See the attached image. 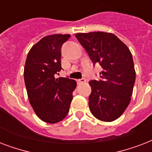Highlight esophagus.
Masks as SVG:
<instances>
[{"instance_id":"esophagus-1","label":"esophagus","mask_w":152,"mask_h":152,"mask_svg":"<svg viewBox=\"0 0 152 152\" xmlns=\"http://www.w3.org/2000/svg\"><path fill=\"white\" fill-rule=\"evenodd\" d=\"M76 82H77V83H78V84H81V83H85L86 80L84 78L79 79V80H76Z\"/></svg>"}]
</instances>
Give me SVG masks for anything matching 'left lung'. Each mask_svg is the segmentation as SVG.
<instances>
[{
	"instance_id": "obj_1",
	"label": "left lung",
	"mask_w": 152,
	"mask_h": 152,
	"mask_svg": "<svg viewBox=\"0 0 152 152\" xmlns=\"http://www.w3.org/2000/svg\"><path fill=\"white\" fill-rule=\"evenodd\" d=\"M76 39L86 50L93 64L101 65L99 80H91L89 108L95 118L113 121L131 101L136 72L129 49L111 33H78Z\"/></svg>"
}]
</instances>
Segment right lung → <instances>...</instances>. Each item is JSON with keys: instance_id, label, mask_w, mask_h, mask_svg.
<instances>
[{"instance_id": "1", "label": "right lung", "mask_w": 152, "mask_h": 152, "mask_svg": "<svg viewBox=\"0 0 152 152\" xmlns=\"http://www.w3.org/2000/svg\"><path fill=\"white\" fill-rule=\"evenodd\" d=\"M70 34H52L32 46L24 67V82L30 103L45 122L62 121L69 111L76 82L68 77L55 78L62 69V45Z\"/></svg>"}]
</instances>
